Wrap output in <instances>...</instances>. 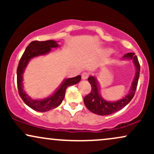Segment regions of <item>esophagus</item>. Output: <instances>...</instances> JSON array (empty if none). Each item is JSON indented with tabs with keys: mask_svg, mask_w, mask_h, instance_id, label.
Segmentation results:
<instances>
[{
	"mask_svg": "<svg viewBox=\"0 0 154 154\" xmlns=\"http://www.w3.org/2000/svg\"><path fill=\"white\" fill-rule=\"evenodd\" d=\"M88 76H89L88 73H87V72H84V73L82 74V79H87Z\"/></svg>",
	"mask_w": 154,
	"mask_h": 154,
	"instance_id": "34e87169",
	"label": "esophagus"
}]
</instances>
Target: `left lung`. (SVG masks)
Instances as JSON below:
<instances>
[{"label":"left lung","instance_id":"left-lung-1","mask_svg":"<svg viewBox=\"0 0 154 154\" xmlns=\"http://www.w3.org/2000/svg\"><path fill=\"white\" fill-rule=\"evenodd\" d=\"M122 59L132 60L135 67V77L132 80L131 87L130 88L128 93L122 99L116 100V101H109V100H105L100 95L99 82L96 77L90 76L88 80L91 85L92 90L90 94L87 95L84 98V103L88 110L91 111V112L100 116L109 115L123 109L125 106L130 103V100L135 95L140 75V63L138 59L134 53H128L125 54L122 58Z\"/></svg>","mask_w":154,"mask_h":154}]
</instances>
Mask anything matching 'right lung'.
<instances>
[{
    "mask_svg": "<svg viewBox=\"0 0 154 154\" xmlns=\"http://www.w3.org/2000/svg\"><path fill=\"white\" fill-rule=\"evenodd\" d=\"M58 47H59V45L57 41L52 40L31 42L26 48L17 67V87L20 97L26 105L37 111L45 112L59 106L64 98L66 88L69 86L77 84L81 79L80 75L64 79L52 94L43 99H35L26 94L23 86V74L29 61L33 58L49 54L51 48Z\"/></svg>",
    "mask_w": 154,
    "mask_h": 154,
    "instance_id": "obj_1",
    "label": "right lung"
}]
</instances>
